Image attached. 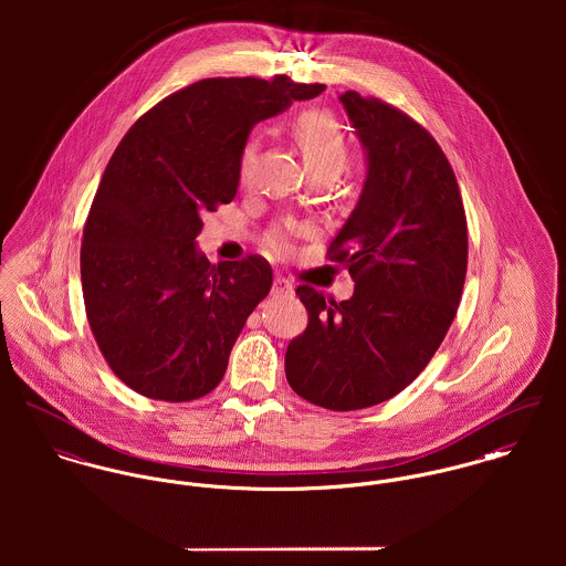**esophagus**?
Returning <instances> with one entry per match:
<instances>
[{
    "mask_svg": "<svg viewBox=\"0 0 566 566\" xmlns=\"http://www.w3.org/2000/svg\"><path fill=\"white\" fill-rule=\"evenodd\" d=\"M272 294H274V296H292V294H294V287H292L290 279H285L283 274H276V276H274V285H272Z\"/></svg>",
    "mask_w": 566,
    "mask_h": 566,
    "instance_id": "34e87169",
    "label": "esophagus"
}]
</instances>
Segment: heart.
Returning a JSON list of instances; mask_svg holds the SVG:
<instances>
[{
    "label": "heart",
    "instance_id": "b5f03b06",
    "mask_svg": "<svg viewBox=\"0 0 566 566\" xmlns=\"http://www.w3.org/2000/svg\"><path fill=\"white\" fill-rule=\"evenodd\" d=\"M292 135L314 174H321V171L339 174L346 167L348 137H346L344 128L339 126V122L331 113L321 111V108L303 111L292 124ZM259 148H261L259 135H250L242 146L240 163H238V176H240L242 185L250 182ZM307 231H310L307 227H301L294 222H283V224H274L265 233L263 242L276 254H290L294 250V238H298Z\"/></svg>",
    "mask_w": 566,
    "mask_h": 566
}]
</instances>
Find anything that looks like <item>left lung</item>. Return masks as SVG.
Listing matches in <instances>:
<instances>
[{"label": "left lung", "mask_w": 566, "mask_h": 566, "mask_svg": "<svg viewBox=\"0 0 566 566\" xmlns=\"http://www.w3.org/2000/svg\"><path fill=\"white\" fill-rule=\"evenodd\" d=\"M339 99L368 150V178L326 259L348 268L355 292L335 303L296 287L310 323L287 344L285 375L305 401L350 411L397 397L436 355L462 298L469 231L431 133L379 97Z\"/></svg>", "instance_id": "1"}]
</instances>
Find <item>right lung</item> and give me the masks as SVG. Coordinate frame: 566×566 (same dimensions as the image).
I'll return each instance as SVG.
<instances>
[{
  "label": "right lung",
  "instance_id": "obj_1",
  "mask_svg": "<svg viewBox=\"0 0 566 566\" xmlns=\"http://www.w3.org/2000/svg\"><path fill=\"white\" fill-rule=\"evenodd\" d=\"M323 91L283 74L193 82L115 148L82 231V296L108 368L142 397L185 403L222 381L272 268L259 254L209 263L202 216L235 198L252 126Z\"/></svg>",
  "mask_w": 566,
  "mask_h": 566
}]
</instances>
